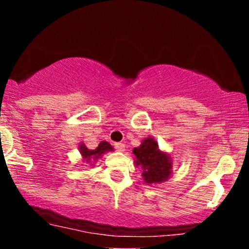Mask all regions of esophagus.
I'll list each match as a JSON object with an SVG mask.
<instances>
[{
    "label": "esophagus",
    "instance_id": "esophagus-1",
    "mask_svg": "<svg viewBox=\"0 0 249 249\" xmlns=\"http://www.w3.org/2000/svg\"><path fill=\"white\" fill-rule=\"evenodd\" d=\"M115 147L117 151H119V152H124L125 151V145L123 144V142H116Z\"/></svg>",
    "mask_w": 249,
    "mask_h": 249
}]
</instances>
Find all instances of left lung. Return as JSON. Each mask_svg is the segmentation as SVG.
<instances>
[{
    "mask_svg": "<svg viewBox=\"0 0 249 249\" xmlns=\"http://www.w3.org/2000/svg\"><path fill=\"white\" fill-rule=\"evenodd\" d=\"M132 152L136 157L134 164L142 170V177L146 184H160L171 178L173 167L171 154L161 151L153 138H145Z\"/></svg>",
    "mask_w": 249,
    "mask_h": 249,
    "instance_id": "1",
    "label": "left lung"
}]
</instances>
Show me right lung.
<instances>
[{"label": "right lung", "instance_id": "obj_1", "mask_svg": "<svg viewBox=\"0 0 249 249\" xmlns=\"http://www.w3.org/2000/svg\"><path fill=\"white\" fill-rule=\"evenodd\" d=\"M78 148H79V153H81V157H82V162H84V164H89L90 166H95V162L98 160L99 158H102L103 154L110 152V151H113V147L111 146L107 142H101L95 150H90V148H88L87 145L82 142L81 144H79Z\"/></svg>", "mask_w": 249, "mask_h": 249}]
</instances>
